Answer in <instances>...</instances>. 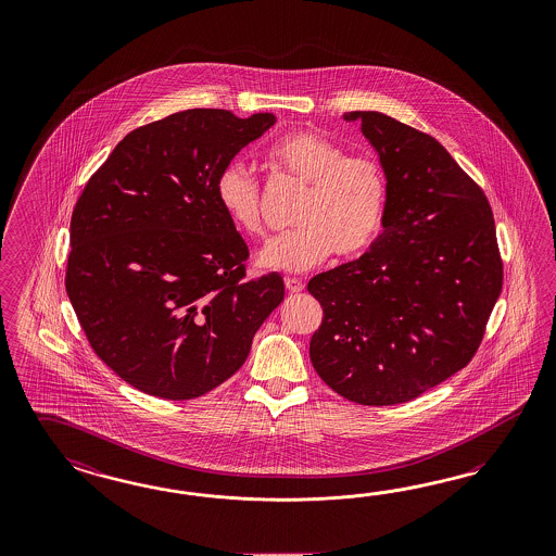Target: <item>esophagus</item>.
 <instances>
[{
  "instance_id": "1",
  "label": "esophagus",
  "mask_w": 556,
  "mask_h": 556,
  "mask_svg": "<svg viewBox=\"0 0 556 556\" xmlns=\"http://www.w3.org/2000/svg\"><path fill=\"white\" fill-rule=\"evenodd\" d=\"M285 285L288 292H302L304 290V285L299 278H285Z\"/></svg>"
}]
</instances>
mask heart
I'll list each match as a JSON object with an SVG mask.
<instances>
[{
  "label": "heart",
  "instance_id": "1",
  "mask_svg": "<svg viewBox=\"0 0 556 556\" xmlns=\"http://www.w3.org/2000/svg\"><path fill=\"white\" fill-rule=\"evenodd\" d=\"M274 166L306 187L294 208V229L271 239L260 254L266 268L304 271L331 252L362 254L380 233L388 205V180L369 154H348L313 131H292L270 148ZM215 197L239 231L264 233L262 185L241 162H227L215 178Z\"/></svg>",
  "mask_w": 556,
  "mask_h": 556
}]
</instances>
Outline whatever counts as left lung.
<instances>
[{
    "instance_id": "8db88e82",
    "label": "left lung",
    "mask_w": 556,
    "mask_h": 556,
    "mask_svg": "<svg viewBox=\"0 0 556 556\" xmlns=\"http://www.w3.org/2000/svg\"><path fill=\"white\" fill-rule=\"evenodd\" d=\"M388 180L369 250L317 274L323 306L311 362L339 396L392 406L469 364L502 292L504 264L488 197L432 136L378 112H350Z\"/></svg>"
}]
</instances>
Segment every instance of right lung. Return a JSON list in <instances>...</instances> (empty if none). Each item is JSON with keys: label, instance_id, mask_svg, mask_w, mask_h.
<instances>
[{"label": "right lung", "instance_id": "right-lung-1", "mask_svg": "<svg viewBox=\"0 0 556 556\" xmlns=\"http://www.w3.org/2000/svg\"><path fill=\"white\" fill-rule=\"evenodd\" d=\"M276 122L187 110L129 131L80 192L64 286L103 364L150 396L191 400L229 380L285 299L250 250L215 178Z\"/></svg>", "mask_w": 556, "mask_h": 556}]
</instances>
